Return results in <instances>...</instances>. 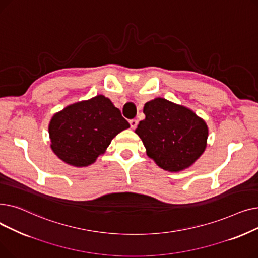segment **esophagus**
<instances>
[{
	"label": "esophagus",
	"mask_w": 258,
	"mask_h": 258,
	"mask_svg": "<svg viewBox=\"0 0 258 258\" xmlns=\"http://www.w3.org/2000/svg\"><path fill=\"white\" fill-rule=\"evenodd\" d=\"M130 124H131V127L134 130V128H136L137 127V125H138V120H136V119H132L131 121H130Z\"/></svg>",
	"instance_id": "esophagus-1"
}]
</instances>
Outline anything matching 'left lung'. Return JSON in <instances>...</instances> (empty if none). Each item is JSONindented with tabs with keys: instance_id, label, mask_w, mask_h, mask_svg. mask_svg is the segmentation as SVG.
Returning a JSON list of instances; mask_svg holds the SVG:
<instances>
[{
	"instance_id": "obj_1",
	"label": "left lung",
	"mask_w": 258,
	"mask_h": 258,
	"mask_svg": "<svg viewBox=\"0 0 258 258\" xmlns=\"http://www.w3.org/2000/svg\"><path fill=\"white\" fill-rule=\"evenodd\" d=\"M143 113L145 119L135 133L159 167L171 172L184 170L205 152L207 124L190 108L158 97L144 104Z\"/></svg>"
}]
</instances>
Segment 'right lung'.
Returning <instances> with one entry per match:
<instances>
[{
	"mask_svg": "<svg viewBox=\"0 0 258 258\" xmlns=\"http://www.w3.org/2000/svg\"><path fill=\"white\" fill-rule=\"evenodd\" d=\"M130 127L119 108L103 95L66 106L49 123L51 148L64 163L93 164L116 135Z\"/></svg>",
	"mask_w": 258,
	"mask_h": 258,
	"instance_id": "1",
	"label": "right lung"
}]
</instances>
